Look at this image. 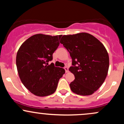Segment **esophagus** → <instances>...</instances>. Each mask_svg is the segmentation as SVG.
<instances>
[{
	"label": "esophagus",
	"instance_id": "obj_1",
	"mask_svg": "<svg viewBox=\"0 0 124 124\" xmlns=\"http://www.w3.org/2000/svg\"><path fill=\"white\" fill-rule=\"evenodd\" d=\"M64 69H65V72H66V73H67V72H68V71H69V69H68V67H66V66L64 67Z\"/></svg>",
	"mask_w": 124,
	"mask_h": 124
}]
</instances>
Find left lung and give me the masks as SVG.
Masks as SVG:
<instances>
[{
	"mask_svg": "<svg viewBox=\"0 0 124 124\" xmlns=\"http://www.w3.org/2000/svg\"><path fill=\"white\" fill-rule=\"evenodd\" d=\"M60 42L72 58L69 68L75 76L71 90L81 96L94 93L103 85L109 68V56L103 44L86 33L63 35Z\"/></svg>",
	"mask_w": 124,
	"mask_h": 124,
	"instance_id": "1",
	"label": "left lung"
}]
</instances>
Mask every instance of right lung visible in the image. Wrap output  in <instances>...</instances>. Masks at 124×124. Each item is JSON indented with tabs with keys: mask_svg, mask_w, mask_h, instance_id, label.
<instances>
[{
	"mask_svg": "<svg viewBox=\"0 0 124 124\" xmlns=\"http://www.w3.org/2000/svg\"><path fill=\"white\" fill-rule=\"evenodd\" d=\"M62 35L35 34L28 38L18 49L16 66L20 80L35 96L43 97L56 91L59 79L65 71L48 62L57 49Z\"/></svg>",
	"mask_w": 124,
	"mask_h": 124,
	"instance_id": "add662e5",
	"label": "right lung"
}]
</instances>
